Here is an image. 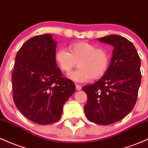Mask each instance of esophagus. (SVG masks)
Returning a JSON list of instances; mask_svg holds the SVG:
<instances>
[{
  "instance_id": "1",
  "label": "esophagus",
  "mask_w": 148,
  "mask_h": 148,
  "mask_svg": "<svg viewBox=\"0 0 148 148\" xmlns=\"http://www.w3.org/2000/svg\"><path fill=\"white\" fill-rule=\"evenodd\" d=\"M75 87H76V89H77V91H79L81 89H82V87H81V85H79V84H76Z\"/></svg>"
}]
</instances>
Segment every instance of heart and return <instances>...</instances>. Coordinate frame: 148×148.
<instances>
[{
  "mask_svg": "<svg viewBox=\"0 0 148 148\" xmlns=\"http://www.w3.org/2000/svg\"><path fill=\"white\" fill-rule=\"evenodd\" d=\"M55 60L62 72L69 74L78 63L79 69L70 74L76 82H86L92 78H101L108 69L110 54L104 48L79 42L69 46V51L60 48L55 53Z\"/></svg>",
  "mask_w": 148,
  "mask_h": 148,
  "instance_id": "obj_1",
  "label": "heart"
}]
</instances>
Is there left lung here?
Instances as JSON below:
<instances>
[{"label": "left lung", "mask_w": 148, "mask_h": 148, "mask_svg": "<svg viewBox=\"0 0 148 148\" xmlns=\"http://www.w3.org/2000/svg\"><path fill=\"white\" fill-rule=\"evenodd\" d=\"M99 40L113 46L112 56L103 77L82 87L87 95L84 109L89 121L108 125L123 119L134 108L141 82L140 59L124 37L110 35Z\"/></svg>", "instance_id": "obj_1"}]
</instances>
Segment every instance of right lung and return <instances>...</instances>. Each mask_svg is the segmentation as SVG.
I'll return each instance as SVG.
<instances>
[{
  "label": "right lung",
  "mask_w": 148,
  "mask_h": 148,
  "mask_svg": "<svg viewBox=\"0 0 148 148\" xmlns=\"http://www.w3.org/2000/svg\"><path fill=\"white\" fill-rule=\"evenodd\" d=\"M56 42L50 34L30 38L15 57L12 75L13 100L26 117L38 124L58 122L63 106L75 91L55 60Z\"/></svg>",
  "instance_id": "1"
}]
</instances>
